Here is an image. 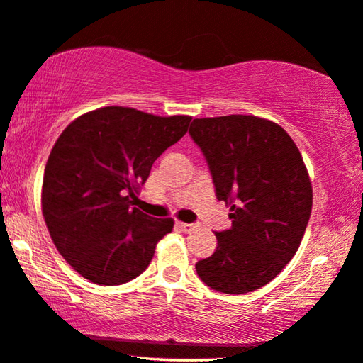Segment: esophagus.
Returning a JSON list of instances; mask_svg holds the SVG:
<instances>
[{"label":"esophagus","instance_id":"34e87169","mask_svg":"<svg viewBox=\"0 0 363 363\" xmlns=\"http://www.w3.org/2000/svg\"><path fill=\"white\" fill-rule=\"evenodd\" d=\"M177 226H179L182 231H186V233H189V231H194L197 228L196 223H184V221H177Z\"/></svg>","mask_w":363,"mask_h":363}]
</instances>
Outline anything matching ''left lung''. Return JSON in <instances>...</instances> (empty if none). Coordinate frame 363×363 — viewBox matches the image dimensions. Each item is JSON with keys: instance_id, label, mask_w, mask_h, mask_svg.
<instances>
[{"instance_id": "left-lung-1", "label": "left lung", "mask_w": 363, "mask_h": 363, "mask_svg": "<svg viewBox=\"0 0 363 363\" xmlns=\"http://www.w3.org/2000/svg\"><path fill=\"white\" fill-rule=\"evenodd\" d=\"M189 133L231 212V228L215 233V252L196 264L199 277L230 295L261 289L298 251L311 215L300 150L279 123L256 116L194 118Z\"/></svg>"}]
</instances>
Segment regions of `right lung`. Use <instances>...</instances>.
I'll use <instances>...</instances> for the list:
<instances>
[{
	"mask_svg": "<svg viewBox=\"0 0 363 363\" xmlns=\"http://www.w3.org/2000/svg\"><path fill=\"white\" fill-rule=\"evenodd\" d=\"M191 121L109 106L74 118L58 137L43 172L42 215L58 252L84 279L121 285L148 267L174 220L133 207L135 194Z\"/></svg>",
	"mask_w": 363,
	"mask_h": 363,
	"instance_id": "obj_1",
	"label": "right lung"
}]
</instances>
